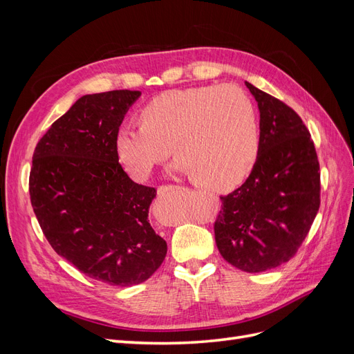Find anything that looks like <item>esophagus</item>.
I'll return each instance as SVG.
<instances>
[{"mask_svg": "<svg viewBox=\"0 0 354 354\" xmlns=\"http://www.w3.org/2000/svg\"><path fill=\"white\" fill-rule=\"evenodd\" d=\"M177 186H174V185H165V186H159L158 187V195H165V194H168V192H171V190H174Z\"/></svg>", "mask_w": 354, "mask_h": 354, "instance_id": "obj_1", "label": "esophagus"}]
</instances>
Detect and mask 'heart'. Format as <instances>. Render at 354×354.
I'll list each match as a JSON object with an SVG mask.
<instances>
[{"label": "heart", "instance_id": "1", "mask_svg": "<svg viewBox=\"0 0 354 354\" xmlns=\"http://www.w3.org/2000/svg\"><path fill=\"white\" fill-rule=\"evenodd\" d=\"M121 164L136 180L178 155L177 173L203 189L223 192L250 176L260 153V127L252 102L229 85H202L159 94L140 111V124L116 130Z\"/></svg>", "mask_w": 354, "mask_h": 354}]
</instances>
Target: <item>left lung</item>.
I'll list each match as a JSON object with an SVG mask.
<instances>
[{
	"mask_svg": "<svg viewBox=\"0 0 354 354\" xmlns=\"http://www.w3.org/2000/svg\"><path fill=\"white\" fill-rule=\"evenodd\" d=\"M260 111V153L245 183L226 196L214 224L221 257L260 273L286 263L320 205L319 160L310 133L289 106L245 82Z\"/></svg>",
	"mask_w": 354,
	"mask_h": 354,
	"instance_id": "obj_1",
	"label": "left lung"
}]
</instances>
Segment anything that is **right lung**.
<instances>
[{"label":"right lung","instance_id":"add662e5","mask_svg":"<svg viewBox=\"0 0 354 354\" xmlns=\"http://www.w3.org/2000/svg\"><path fill=\"white\" fill-rule=\"evenodd\" d=\"M140 91L82 95L38 142L32 208L60 257L95 281L131 286L162 264L167 242L149 223L153 187L128 177L115 136Z\"/></svg>","mask_w":354,"mask_h":354}]
</instances>
